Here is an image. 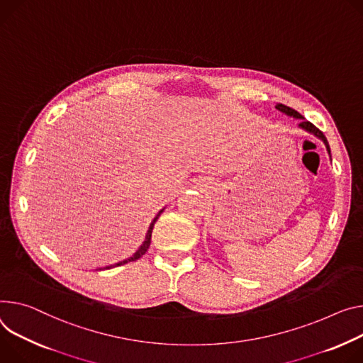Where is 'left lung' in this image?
Instances as JSON below:
<instances>
[{"mask_svg": "<svg viewBox=\"0 0 363 363\" xmlns=\"http://www.w3.org/2000/svg\"><path fill=\"white\" fill-rule=\"evenodd\" d=\"M275 108L277 110H279V111H282V113H285L286 116H291V117H295V118H300L301 120V123L298 124L301 128H304L306 131H308V133H311V135H314V136H317L318 139H321L323 142H324V145H325V147H327V152H328V155H330V146H328V142H327V139H325V136L323 135V131L321 130H318L313 123H310V121H307L298 111H295V110H292L291 107H286V106H284V104H277L275 106Z\"/></svg>", "mask_w": 363, "mask_h": 363, "instance_id": "1", "label": "left lung"}]
</instances>
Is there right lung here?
I'll list each match as a JSON object with an SVG mask.
<instances>
[{"mask_svg":"<svg viewBox=\"0 0 363 363\" xmlns=\"http://www.w3.org/2000/svg\"><path fill=\"white\" fill-rule=\"evenodd\" d=\"M162 211L163 210H160L157 214H156V217L153 218V221L150 223V225H149V230H147V233H146V238H145V242L142 243V246L136 250V253L131 256V257H128V259H124V260H121V262H118V263H114V265H110V267H106V269H110V268H116V267H121V265H124V263H127V262H133V260H138L139 257H142L146 252H147V249H149V246H150V239H152V230H153V225H155V223H156V220L159 218V216L162 214ZM101 271V269H100Z\"/></svg>","mask_w":363,"mask_h":363,"instance_id":"right-lung-1","label":"right lung"}]
</instances>
